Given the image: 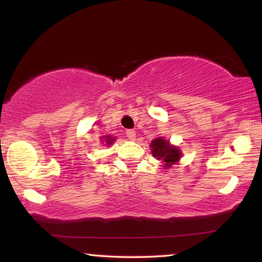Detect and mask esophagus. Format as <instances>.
<instances>
[{
  "mask_svg": "<svg viewBox=\"0 0 262 262\" xmlns=\"http://www.w3.org/2000/svg\"><path fill=\"white\" fill-rule=\"evenodd\" d=\"M126 135H127V137L129 140H135V137H136V133H135V130H133V129H128L127 132H126Z\"/></svg>",
  "mask_w": 262,
  "mask_h": 262,
  "instance_id": "34e87169",
  "label": "esophagus"
}]
</instances>
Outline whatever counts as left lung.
Returning <instances> with one entry per match:
<instances>
[{"label":"left lung","mask_w":262,"mask_h":262,"mask_svg":"<svg viewBox=\"0 0 262 262\" xmlns=\"http://www.w3.org/2000/svg\"><path fill=\"white\" fill-rule=\"evenodd\" d=\"M150 149H151L152 156L161 161L164 165V168H171L174 164H178L180 158L183 157L181 150L170 143V141L164 139V137H156L150 143Z\"/></svg>","instance_id":"obj_1"}]
</instances>
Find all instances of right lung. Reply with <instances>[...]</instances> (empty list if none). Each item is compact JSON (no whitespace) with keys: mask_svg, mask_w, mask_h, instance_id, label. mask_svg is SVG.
<instances>
[{"mask_svg":"<svg viewBox=\"0 0 262 262\" xmlns=\"http://www.w3.org/2000/svg\"><path fill=\"white\" fill-rule=\"evenodd\" d=\"M101 143H103L104 145H107V147H110V145H112L114 142H115V137L112 136V135H105V136H101V140H100Z\"/></svg>","mask_w":262,"mask_h":262,"instance_id":"obj_1","label":"right lung"}]
</instances>
